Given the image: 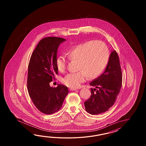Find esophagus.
Instances as JSON below:
<instances>
[{
    "instance_id": "obj_1",
    "label": "esophagus",
    "mask_w": 146,
    "mask_h": 146,
    "mask_svg": "<svg viewBox=\"0 0 146 146\" xmlns=\"http://www.w3.org/2000/svg\"><path fill=\"white\" fill-rule=\"evenodd\" d=\"M70 91H76V90H77V89H74V88H70Z\"/></svg>"
}]
</instances>
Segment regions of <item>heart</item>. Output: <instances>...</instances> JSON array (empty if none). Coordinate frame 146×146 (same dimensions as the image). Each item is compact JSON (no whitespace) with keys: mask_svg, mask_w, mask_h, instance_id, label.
<instances>
[{"mask_svg":"<svg viewBox=\"0 0 146 146\" xmlns=\"http://www.w3.org/2000/svg\"><path fill=\"white\" fill-rule=\"evenodd\" d=\"M67 55L69 60L78 62L79 72L67 74L62 82L67 87L77 88L87 76L89 79L99 77L109 62L110 52L108 46L102 41L90 40L72 47ZM55 63L59 72L65 71L67 62L64 57H58Z\"/></svg>","mask_w":146,"mask_h":146,"instance_id":"obj_1","label":"heart"}]
</instances>
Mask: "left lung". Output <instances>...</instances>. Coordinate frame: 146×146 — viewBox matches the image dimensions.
<instances>
[{
  "label": "left lung",
  "instance_id": "left-lung-1",
  "mask_svg": "<svg viewBox=\"0 0 146 146\" xmlns=\"http://www.w3.org/2000/svg\"><path fill=\"white\" fill-rule=\"evenodd\" d=\"M90 98L84 102L86 111L92 115L106 112L114 104L122 86V72L118 54L112 51L105 71L93 80Z\"/></svg>",
  "mask_w": 146,
  "mask_h": 146
}]
</instances>
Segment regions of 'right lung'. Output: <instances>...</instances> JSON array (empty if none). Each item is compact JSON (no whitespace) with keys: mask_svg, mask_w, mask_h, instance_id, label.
Instances as JSON below:
<instances>
[{"mask_svg":"<svg viewBox=\"0 0 146 146\" xmlns=\"http://www.w3.org/2000/svg\"><path fill=\"white\" fill-rule=\"evenodd\" d=\"M61 37H45L39 42L32 54L28 66L27 88L29 96L40 112L52 114L62 107L68 93L62 84L50 87V83L58 74L56 68L57 49L65 41Z\"/></svg>","mask_w":146,"mask_h":146,"instance_id":"right-lung-1","label":"right lung"}]
</instances>
